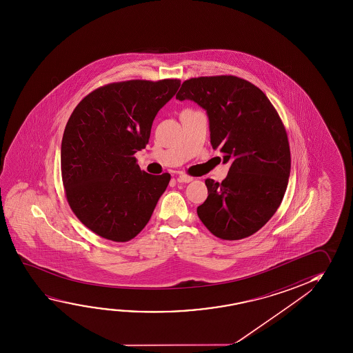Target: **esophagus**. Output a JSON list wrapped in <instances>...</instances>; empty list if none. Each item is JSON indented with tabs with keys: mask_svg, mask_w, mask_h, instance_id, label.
<instances>
[{
	"mask_svg": "<svg viewBox=\"0 0 353 353\" xmlns=\"http://www.w3.org/2000/svg\"><path fill=\"white\" fill-rule=\"evenodd\" d=\"M177 181H179V182H183V183H188V182H192V181H193V177L188 176V174H179Z\"/></svg>",
	"mask_w": 353,
	"mask_h": 353,
	"instance_id": "34e87169",
	"label": "esophagus"
}]
</instances>
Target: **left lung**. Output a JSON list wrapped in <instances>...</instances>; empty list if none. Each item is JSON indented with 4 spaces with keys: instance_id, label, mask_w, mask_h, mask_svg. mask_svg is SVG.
Instances as JSON below:
<instances>
[{
    "instance_id": "left-lung-1",
    "label": "left lung",
    "mask_w": 353,
    "mask_h": 353,
    "mask_svg": "<svg viewBox=\"0 0 353 353\" xmlns=\"http://www.w3.org/2000/svg\"><path fill=\"white\" fill-rule=\"evenodd\" d=\"M176 99L207 110L212 146L232 163L221 183L205 179L199 219L223 240L251 236L277 212L288 185L290 150L277 110L259 87L232 75L185 80Z\"/></svg>"
}]
</instances>
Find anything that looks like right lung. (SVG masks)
I'll return each mask as SVG.
<instances>
[{
    "instance_id": "1",
    "label": "right lung",
    "mask_w": 353,
    "mask_h": 353,
    "mask_svg": "<svg viewBox=\"0 0 353 353\" xmlns=\"http://www.w3.org/2000/svg\"><path fill=\"white\" fill-rule=\"evenodd\" d=\"M179 86L177 79L108 83L71 113L61 141L65 194L79 220L99 236L132 240L168 188L170 174H146L134 154L145 149L157 112Z\"/></svg>"
}]
</instances>
